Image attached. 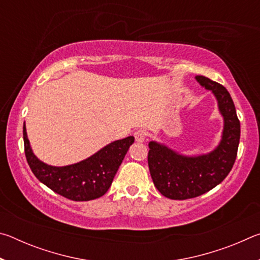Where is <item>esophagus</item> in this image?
<instances>
[{"instance_id":"obj_1","label":"esophagus","mask_w":260,"mask_h":260,"mask_svg":"<svg viewBox=\"0 0 260 260\" xmlns=\"http://www.w3.org/2000/svg\"><path fill=\"white\" fill-rule=\"evenodd\" d=\"M134 138H135L136 142L142 143V142H144V140H146V138H147V132L143 131V129L136 131L134 133Z\"/></svg>"}]
</instances>
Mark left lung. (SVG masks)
Wrapping results in <instances>:
<instances>
[{
    "label": "left lung",
    "mask_w": 260,
    "mask_h": 260,
    "mask_svg": "<svg viewBox=\"0 0 260 260\" xmlns=\"http://www.w3.org/2000/svg\"><path fill=\"white\" fill-rule=\"evenodd\" d=\"M195 79L217 100L223 119L222 135L212 151L197 156L182 155L157 141L149 142L148 165L153 184L171 200L193 199L218 186L231 172L240 143V120L230 93L209 78Z\"/></svg>",
    "instance_id": "left-lung-1"
}]
</instances>
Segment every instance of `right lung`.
Returning a JSON list of instances; mask_svg holds the SVG:
<instances>
[{"mask_svg": "<svg viewBox=\"0 0 260 260\" xmlns=\"http://www.w3.org/2000/svg\"><path fill=\"white\" fill-rule=\"evenodd\" d=\"M23 135L26 159L39 181L56 193L77 202L99 199L109 190L125 155L134 142L133 136H127L107 144L76 164L52 166L34 155L25 124Z\"/></svg>", "mask_w": 260, "mask_h": 260, "instance_id": "right-lung-1", "label": "right lung"}]
</instances>
